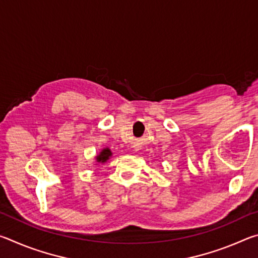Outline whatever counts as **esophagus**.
<instances>
[{
    "label": "esophagus",
    "mask_w": 258,
    "mask_h": 258,
    "mask_svg": "<svg viewBox=\"0 0 258 258\" xmlns=\"http://www.w3.org/2000/svg\"><path fill=\"white\" fill-rule=\"evenodd\" d=\"M139 150H140V149H139V148H138V147H135V148H134V151H135V152H138Z\"/></svg>",
    "instance_id": "obj_1"
}]
</instances>
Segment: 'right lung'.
I'll use <instances>...</instances> for the list:
<instances>
[{"label":"right lung","mask_w":258,"mask_h":258,"mask_svg":"<svg viewBox=\"0 0 258 258\" xmlns=\"http://www.w3.org/2000/svg\"><path fill=\"white\" fill-rule=\"evenodd\" d=\"M112 156L111 150L109 148H103V149L99 152V154L95 156V161L100 164H104L107 163V160L110 159V157Z\"/></svg>","instance_id":"add662e5"}]
</instances>
